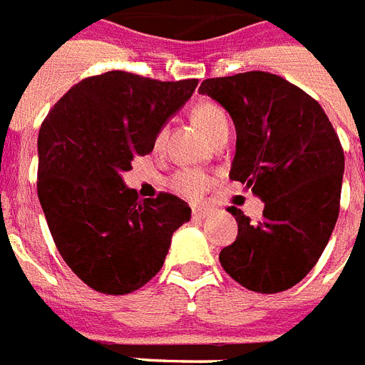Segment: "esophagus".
<instances>
[{"label":"esophagus","instance_id":"esophagus-1","mask_svg":"<svg viewBox=\"0 0 365 365\" xmlns=\"http://www.w3.org/2000/svg\"><path fill=\"white\" fill-rule=\"evenodd\" d=\"M210 212H212V210H210V207H205V205H194V207H192V217L194 219H204V217H207V215H210Z\"/></svg>","mask_w":365,"mask_h":365}]
</instances>
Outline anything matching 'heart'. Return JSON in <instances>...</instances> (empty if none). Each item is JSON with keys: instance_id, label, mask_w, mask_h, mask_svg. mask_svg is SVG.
I'll return each mask as SVG.
<instances>
[{"instance_id": "heart-1", "label": "heart", "mask_w": 365, "mask_h": 365, "mask_svg": "<svg viewBox=\"0 0 365 365\" xmlns=\"http://www.w3.org/2000/svg\"><path fill=\"white\" fill-rule=\"evenodd\" d=\"M192 119L194 123L198 125L205 134L207 138L213 140L217 134L229 130V117L225 113V109L213 101H200L192 108ZM163 134L165 130L160 128L155 133V146H160L161 140H163ZM169 186L173 190L185 198H200L202 194L212 186V177L207 175L202 169H179L171 175L169 179Z\"/></svg>"}]
</instances>
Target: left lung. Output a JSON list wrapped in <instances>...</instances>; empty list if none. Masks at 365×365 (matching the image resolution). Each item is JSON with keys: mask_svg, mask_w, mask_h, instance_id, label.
<instances>
[{"mask_svg": "<svg viewBox=\"0 0 365 365\" xmlns=\"http://www.w3.org/2000/svg\"><path fill=\"white\" fill-rule=\"evenodd\" d=\"M200 94L219 101L237 128L229 177L265 204L257 223L229 207L238 237L219 262L248 290L290 289L317 264L335 229L344 173L341 140L322 106L273 73L205 78Z\"/></svg>", "mask_w": 365, "mask_h": 365, "instance_id": "8db88e82", "label": "left lung"}]
</instances>
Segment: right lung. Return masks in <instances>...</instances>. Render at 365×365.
<instances>
[{
    "mask_svg": "<svg viewBox=\"0 0 365 365\" xmlns=\"http://www.w3.org/2000/svg\"><path fill=\"white\" fill-rule=\"evenodd\" d=\"M198 78L161 82L127 71L84 78L49 109L38 134V198L57 250L101 294H128L165 262L173 232L190 221L175 194L138 200L120 173L153 150L165 120Z\"/></svg>",
    "mask_w": 365,
    "mask_h": 365,
    "instance_id": "1",
    "label": "right lung"
}]
</instances>
